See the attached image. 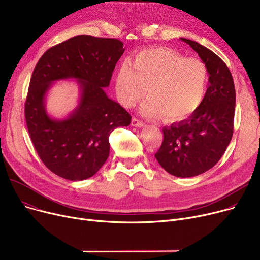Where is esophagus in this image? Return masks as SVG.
<instances>
[{
  "mask_svg": "<svg viewBox=\"0 0 260 260\" xmlns=\"http://www.w3.org/2000/svg\"><path fill=\"white\" fill-rule=\"evenodd\" d=\"M132 125L136 126V127H142L144 125V123L142 121H140L139 119H137V118H133Z\"/></svg>",
  "mask_w": 260,
  "mask_h": 260,
  "instance_id": "obj_1",
  "label": "esophagus"
}]
</instances>
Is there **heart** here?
Here are the masks:
<instances>
[{
  "label": "heart",
  "instance_id": "obj_1",
  "mask_svg": "<svg viewBox=\"0 0 260 260\" xmlns=\"http://www.w3.org/2000/svg\"><path fill=\"white\" fill-rule=\"evenodd\" d=\"M208 72L200 60L185 58L166 47L145 48L121 64L116 75V92L120 103L133 107L146 92L141 105L148 118L165 115L180 121L200 107L207 90Z\"/></svg>",
  "mask_w": 260,
  "mask_h": 260
}]
</instances>
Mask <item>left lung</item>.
<instances>
[{"label":"left lung","mask_w":260,"mask_h":260,"mask_svg":"<svg viewBox=\"0 0 260 260\" xmlns=\"http://www.w3.org/2000/svg\"><path fill=\"white\" fill-rule=\"evenodd\" d=\"M206 64L209 87L197 111L187 119L163 127V142L155 157L176 177H194L220 160L234 131L236 93L226 64L209 48L180 38Z\"/></svg>","instance_id":"obj_1"}]
</instances>
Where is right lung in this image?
<instances>
[{
	"mask_svg": "<svg viewBox=\"0 0 260 260\" xmlns=\"http://www.w3.org/2000/svg\"><path fill=\"white\" fill-rule=\"evenodd\" d=\"M123 52L118 39L80 35L46 50L35 67L25 102L27 128L40 159L64 179L93 176L108 158L109 135L131 124V115L103 89ZM64 78L78 80L81 98L70 116L56 120L44 99L50 84Z\"/></svg>",
	"mask_w": 260,
	"mask_h": 260,
	"instance_id": "right-lung-1",
	"label": "right lung"
}]
</instances>
